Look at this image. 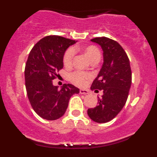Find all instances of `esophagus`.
Returning a JSON list of instances; mask_svg holds the SVG:
<instances>
[{"label":"esophagus","mask_w":157,"mask_h":157,"mask_svg":"<svg viewBox=\"0 0 157 157\" xmlns=\"http://www.w3.org/2000/svg\"><path fill=\"white\" fill-rule=\"evenodd\" d=\"M80 93L81 94H88L89 92V91L86 89H80Z\"/></svg>","instance_id":"obj_1"}]
</instances>
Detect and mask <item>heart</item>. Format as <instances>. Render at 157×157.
Listing matches in <instances>:
<instances>
[{"instance_id":"heart-1","label":"heart","mask_w":157,"mask_h":157,"mask_svg":"<svg viewBox=\"0 0 157 157\" xmlns=\"http://www.w3.org/2000/svg\"><path fill=\"white\" fill-rule=\"evenodd\" d=\"M83 52L91 62L94 60H100V57H101L100 50L96 46H86V47L83 48ZM75 55V50L74 48H69L66 52L63 57V63L65 66H71L72 63V60ZM90 77L91 76L89 74L82 72V71H75L70 75V80L74 84L78 86H82L86 83V80H89Z\"/></svg>"}]
</instances>
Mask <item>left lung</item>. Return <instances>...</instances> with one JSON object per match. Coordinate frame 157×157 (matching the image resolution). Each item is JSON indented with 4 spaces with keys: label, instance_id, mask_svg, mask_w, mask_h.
Masks as SVG:
<instances>
[{
    "label": "left lung",
    "instance_id": "8db88e82",
    "mask_svg": "<svg viewBox=\"0 0 157 157\" xmlns=\"http://www.w3.org/2000/svg\"><path fill=\"white\" fill-rule=\"evenodd\" d=\"M91 41L100 45L103 52V63L91 89L102 90L103 94L98 97L96 107L88 109V115L93 121L105 123L113 120L127 101L131 85L130 61L117 41L105 37Z\"/></svg>",
    "mask_w": 157,
    "mask_h": 157
}]
</instances>
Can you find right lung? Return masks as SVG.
<instances>
[{
    "instance_id": "obj_1",
    "label": "right lung",
    "mask_w": 157,
    "mask_h": 157,
    "mask_svg": "<svg viewBox=\"0 0 157 157\" xmlns=\"http://www.w3.org/2000/svg\"><path fill=\"white\" fill-rule=\"evenodd\" d=\"M76 42L60 36H47L39 40L29 55L24 72L27 96L34 111L44 120L61 117L71 97L80 92L71 84H64L59 89L52 82L63 67L66 49Z\"/></svg>"
}]
</instances>
